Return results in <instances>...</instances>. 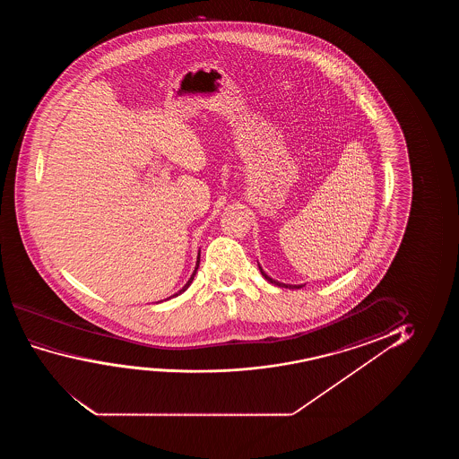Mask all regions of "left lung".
Masks as SVG:
<instances>
[{"instance_id":"8db88e82","label":"left lung","mask_w":459,"mask_h":459,"mask_svg":"<svg viewBox=\"0 0 459 459\" xmlns=\"http://www.w3.org/2000/svg\"><path fill=\"white\" fill-rule=\"evenodd\" d=\"M260 273H262V276L268 281V282L274 283V285H279V287H285V289H301L302 285H285V283L277 282L274 279H271L266 273H264L262 268H260Z\"/></svg>"}]
</instances>
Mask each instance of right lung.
<instances>
[{
    "mask_svg": "<svg viewBox=\"0 0 459 459\" xmlns=\"http://www.w3.org/2000/svg\"><path fill=\"white\" fill-rule=\"evenodd\" d=\"M199 262H201V260H199V257H197V264H195V273H193V276L189 277L188 282L185 283V287H183V289L180 290V291H178V293H177V295H180V293H183V291H185V290L188 289L189 285H191V282H193V279H195V273H197V268H199ZM177 295H174V296H177Z\"/></svg>",
    "mask_w": 459,
    "mask_h": 459,
    "instance_id": "right-lung-1",
    "label": "right lung"
}]
</instances>
